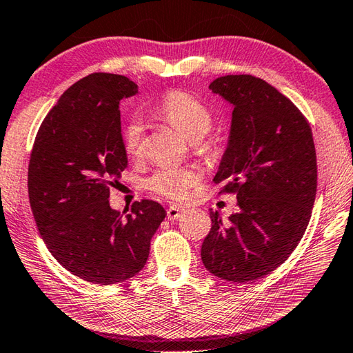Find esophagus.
<instances>
[{
  "instance_id": "esophagus-1",
  "label": "esophagus",
  "mask_w": 353,
  "mask_h": 353,
  "mask_svg": "<svg viewBox=\"0 0 353 353\" xmlns=\"http://www.w3.org/2000/svg\"><path fill=\"white\" fill-rule=\"evenodd\" d=\"M183 212H185V209L183 208H179V206H170L168 209H167V218L170 219V221H174V219H179L180 216L183 215Z\"/></svg>"
}]
</instances>
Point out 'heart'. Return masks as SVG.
Instances as JSON below:
<instances>
[{"label": "heart", "mask_w": 353, "mask_h": 353, "mask_svg": "<svg viewBox=\"0 0 353 353\" xmlns=\"http://www.w3.org/2000/svg\"><path fill=\"white\" fill-rule=\"evenodd\" d=\"M158 116L177 128L195 147L204 145L206 135L214 119L210 111L195 97L188 93L176 92L168 94L158 106ZM123 147L129 157L143 153L144 126L138 117L130 119L123 128ZM200 180V171L192 167L159 168L145 180V188L153 194L170 200H185L191 188Z\"/></svg>", "instance_id": "heart-1"}]
</instances>
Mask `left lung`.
Returning <instances> with one entry per match:
<instances>
[{"label":"left lung","instance_id":"8db88e82","mask_svg":"<svg viewBox=\"0 0 353 353\" xmlns=\"http://www.w3.org/2000/svg\"><path fill=\"white\" fill-rule=\"evenodd\" d=\"M209 88L233 106L215 183L236 192L239 210L201 245L210 274L233 283L268 275L290 257L310 223L317 190L311 128L290 99L251 75L216 78Z\"/></svg>","mask_w":353,"mask_h":353}]
</instances>
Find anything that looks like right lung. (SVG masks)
<instances>
[{
	"label": "right lung",
	"instance_id": "right-lung-1",
	"mask_svg": "<svg viewBox=\"0 0 353 353\" xmlns=\"http://www.w3.org/2000/svg\"><path fill=\"white\" fill-rule=\"evenodd\" d=\"M138 87L126 77L92 73L69 87L48 112L32 145L28 195L49 252L70 274L108 285L137 275L165 218L152 200L126 214L110 190L128 167L119 105Z\"/></svg>",
	"mask_w": 353,
	"mask_h": 353
}]
</instances>
